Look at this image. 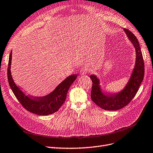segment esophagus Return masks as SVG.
Masks as SVG:
<instances>
[{"mask_svg": "<svg viewBox=\"0 0 153 153\" xmlns=\"http://www.w3.org/2000/svg\"><path fill=\"white\" fill-rule=\"evenodd\" d=\"M89 71V69L88 68H86V67H85V68H82L81 70H80V75H86L87 73H88Z\"/></svg>", "mask_w": 153, "mask_h": 153, "instance_id": "esophagus-1", "label": "esophagus"}]
</instances>
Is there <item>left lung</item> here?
Segmentation results:
<instances>
[{
    "label": "left lung",
    "instance_id": "1",
    "mask_svg": "<svg viewBox=\"0 0 153 153\" xmlns=\"http://www.w3.org/2000/svg\"><path fill=\"white\" fill-rule=\"evenodd\" d=\"M124 30L135 48L136 54L135 66L126 87L118 93L107 94L102 91L97 76L95 75L90 76L93 83L91 99L96 105L106 111H117L126 106L135 97L144 78V63L139 41L130 30L126 28Z\"/></svg>",
    "mask_w": 153,
    "mask_h": 153
}]
</instances>
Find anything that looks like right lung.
I'll return each mask as SVG.
<instances>
[{"label":"right lung","instance_id":"right-lung-1","mask_svg":"<svg viewBox=\"0 0 153 153\" xmlns=\"http://www.w3.org/2000/svg\"><path fill=\"white\" fill-rule=\"evenodd\" d=\"M12 51L10 52L7 68L9 84L17 99L27 111L40 115H47L58 111L66 99L67 92L76 78V75H71L60 83L53 91L43 97H33L28 96L18 87L11 75L10 65Z\"/></svg>","mask_w":153,"mask_h":153}]
</instances>
